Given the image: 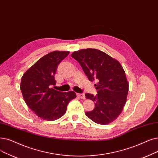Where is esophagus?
Returning a JSON list of instances; mask_svg holds the SVG:
<instances>
[{"instance_id":"1","label":"esophagus","mask_w":158,"mask_h":158,"mask_svg":"<svg viewBox=\"0 0 158 158\" xmlns=\"http://www.w3.org/2000/svg\"><path fill=\"white\" fill-rule=\"evenodd\" d=\"M77 95L82 99H85V95L84 94H77Z\"/></svg>"}]
</instances>
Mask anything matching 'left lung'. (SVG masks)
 <instances>
[{"label": "left lung", "instance_id": "left-lung-1", "mask_svg": "<svg viewBox=\"0 0 158 158\" xmlns=\"http://www.w3.org/2000/svg\"><path fill=\"white\" fill-rule=\"evenodd\" d=\"M71 56L78 61L89 81L95 85L98 94H85L86 98L95 102V108L86 115L94 122L107 125L121 113L127 98L128 83L121 64L105 52L87 48L73 52Z\"/></svg>", "mask_w": 158, "mask_h": 158}]
</instances>
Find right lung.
Listing matches in <instances>:
<instances>
[{"label": "right lung", "mask_w": 158, "mask_h": 158, "mask_svg": "<svg viewBox=\"0 0 158 158\" xmlns=\"http://www.w3.org/2000/svg\"><path fill=\"white\" fill-rule=\"evenodd\" d=\"M70 52L54 51L38 60L23 75L20 83L26 105L40 118L46 121L59 119L66 113L67 105L76 94L73 91L61 92L56 85L54 75L57 66Z\"/></svg>", "instance_id": "1"}]
</instances>
